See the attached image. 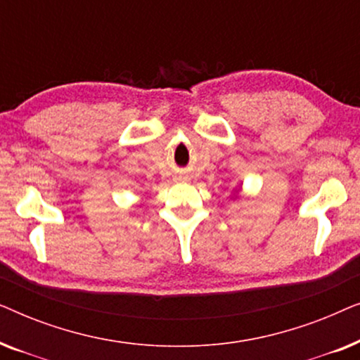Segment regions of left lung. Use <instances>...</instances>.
I'll use <instances>...</instances> for the list:
<instances>
[{"mask_svg": "<svg viewBox=\"0 0 360 360\" xmlns=\"http://www.w3.org/2000/svg\"><path fill=\"white\" fill-rule=\"evenodd\" d=\"M233 193H234V200H236L239 196V190H233Z\"/></svg>", "mask_w": 360, "mask_h": 360, "instance_id": "8db88e82", "label": "left lung"}]
</instances>
